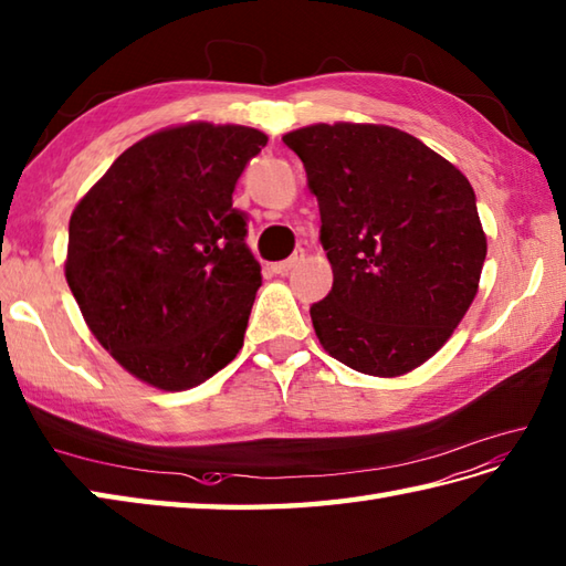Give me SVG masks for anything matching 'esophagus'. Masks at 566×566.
Returning a JSON list of instances; mask_svg holds the SVG:
<instances>
[{"label":"esophagus","mask_w":566,"mask_h":566,"mask_svg":"<svg viewBox=\"0 0 566 566\" xmlns=\"http://www.w3.org/2000/svg\"><path fill=\"white\" fill-rule=\"evenodd\" d=\"M303 261H305V249H295V253H293L291 259L273 263V271H275V273H281V275H285L287 271H293L295 266H300V263H303Z\"/></svg>","instance_id":"obj_1"}]
</instances>
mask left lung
Here are the masks:
<instances>
[{
	"label": "left lung",
	"mask_w": 566,
	"mask_h": 566,
	"mask_svg": "<svg viewBox=\"0 0 566 566\" xmlns=\"http://www.w3.org/2000/svg\"><path fill=\"white\" fill-rule=\"evenodd\" d=\"M319 205L334 283L310 307L322 347L354 371L394 378L444 347L486 259L464 172L384 124H313L283 136Z\"/></svg>",
	"instance_id": "8db88e82"
}]
</instances>
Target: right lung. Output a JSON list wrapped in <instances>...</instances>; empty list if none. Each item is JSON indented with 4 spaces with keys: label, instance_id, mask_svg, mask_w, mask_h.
I'll return each instance as SVG.
<instances>
[{
    "label": "right lung",
    "instance_id": "add662e5",
    "mask_svg": "<svg viewBox=\"0 0 566 566\" xmlns=\"http://www.w3.org/2000/svg\"><path fill=\"white\" fill-rule=\"evenodd\" d=\"M269 136L190 122L142 138L77 202L65 281L126 371L186 390L244 344L261 266L232 192Z\"/></svg>",
    "mask_w": 566,
    "mask_h": 566
}]
</instances>
